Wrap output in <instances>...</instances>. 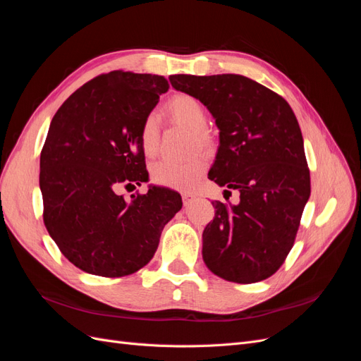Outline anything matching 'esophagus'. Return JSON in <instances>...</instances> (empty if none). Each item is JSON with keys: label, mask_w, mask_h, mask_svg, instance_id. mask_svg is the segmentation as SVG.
Segmentation results:
<instances>
[{"label": "esophagus", "mask_w": 361, "mask_h": 361, "mask_svg": "<svg viewBox=\"0 0 361 361\" xmlns=\"http://www.w3.org/2000/svg\"><path fill=\"white\" fill-rule=\"evenodd\" d=\"M182 199H183V204L187 206V204H190V203L195 199V194H192V192H185V194H182Z\"/></svg>", "instance_id": "1"}]
</instances>
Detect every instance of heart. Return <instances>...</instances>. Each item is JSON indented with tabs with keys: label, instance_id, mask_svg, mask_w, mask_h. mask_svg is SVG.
<instances>
[{
	"label": "heart",
	"instance_id": "b5f03b06",
	"mask_svg": "<svg viewBox=\"0 0 361 361\" xmlns=\"http://www.w3.org/2000/svg\"><path fill=\"white\" fill-rule=\"evenodd\" d=\"M166 110L174 122L183 125L194 133L195 143L200 149H206L211 143V137L206 133L207 113L203 104L191 94H176L167 102ZM159 141V128L155 114H149L143 120L140 128V143L145 154L155 155ZM207 167V161L203 157H197L187 162H174L162 159L152 167V180L161 187L190 190L200 180Z\"/></svg>",
	"mask_w": 361,
	"mask_h": 361
}]
</instances>
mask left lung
Returning <instances> with one entry per match:
<instances>
[{
    "label": "left lung",
    "instance_id": "left-lung-1",
    "mask_svg": "<svg viewBox=\"0 0 361 361\" xmlns=\"http://www.w3.org/2000/svg\"><path fill=\"white\" fill-rule=\"evenodd\" d=\"M169 80L214 116L220 146L207 176L239 191L238 204L212 203L215 216L203 231L204 264L227 281L265 280L289 255L310 197L298 120L280 94L243 75Z\"/></svg>",
    "mask_w": 361,
    "mask_h": 361
}]
</instances>
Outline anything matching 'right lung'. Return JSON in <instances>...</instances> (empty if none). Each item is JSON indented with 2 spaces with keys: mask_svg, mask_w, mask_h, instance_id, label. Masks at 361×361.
I'll list each match as a JSON object with an SVG mask.
<instances>
[{
  "mask_svg": "<svg viewBox=\"0 0 361 361\" xmlns=\"http://www.w3.org/2000/svg\"><path fill=\"white\" fill-rule=\"evenodd\" d=\"M159 75L113 71L85 82L52 117L40 154L43 223L69 262L123 277L147 265L164 226L182 207L150 187L126 202L116 191L149 180L140 128L169 90Z\"/></svg>",
  "mask_w": 361,
  "mask_h": 361,
  "instance_id": "obj_1",
  "label": "right lung"
}]
</instances>
